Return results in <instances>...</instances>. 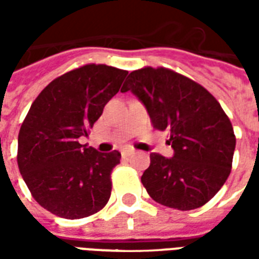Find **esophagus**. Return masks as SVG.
Returning a JSON list of instances; mask_svg holds the SVG:
<instances>
[{"mask_svg":"<svg viewBox=\"0 0 259 259\" xmlns=\"http://www.w3.org/2000/svg\"><path fill=\"white\" fill-rule=\"evenodd\" d=\"M130 154H132V150H123L122 151V157H129Z\"/></svg>","mask_w":259,"mask_h":259,"instance_id":"34e87169","label":"esophagus"}]
</instances>
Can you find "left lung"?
Here are the masks:
<instances>
[{"label":"left lung","mask_w":259,"mask_h":259,"mask_svg":"<svg viewBox=\"0 0 259 259\" xmlns=\"http://www.w3.org/2000/svg\"><path fill=\"white\" fill-rule=\"evenodd\" d=\"M132 91L152 126L168 132L174 157L150 154L141 183L152 200L190 211L211 200L230 175L236 137L230 119L211 93L183 74L151 66L133 70L122 87Z\"/></svg>","instance_id":"1"}]
</instances>
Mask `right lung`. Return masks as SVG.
Returning a JSON list of instances; mask_svg holds the SVG:
<instances>
[{
  "mask_svg": "<svg viewBox=\"0 0 259 259\" xmlns=\"http://www.w3.org/2000/svg\"><path fill=\"white\" fill-rule=\"evenodd\" d=\"M127 70L89 64L53 80L31 104L18 137V166L34 200L65 219L90 217L111 197L120 152H98L80 137L101 116Z\"/></svg>",
  "mask_w": 259,
  "mask_h": 259,
  "instance_id": "1",
  "label": "right lung"
}]
</instances>
